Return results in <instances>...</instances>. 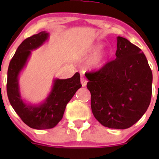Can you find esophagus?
Wrapping results in <instances>:
<instances>
[{
    "label": "esophagus",
    "instance_id": "1",
    "mask_svg": "<svg viewBox=\"0 0 159 159\" xmlns=\"http://www.w3.org/2000/svg\"><path fill=\"white\" fill-rule=\"evenodd\" d=\"M87 82L88 81L85 78H81V85H82V87H85V86L87 85Z\"/></svg>",
    "mask_w": 159,
    "mask_h": 159
}]
</instances>
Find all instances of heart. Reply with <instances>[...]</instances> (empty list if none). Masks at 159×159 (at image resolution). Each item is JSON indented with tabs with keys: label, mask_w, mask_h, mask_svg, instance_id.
I'll use <instances>...</instances> for the list:
<instances>
[{
	"label": "heart",
	"mask_w": 159,
	"mask_h": 159,
	"mask_svg": "<svg viewBox=\"0 0 159 159\" xmlns=\"http://www.w3.org/2000/svg\"><path fill=\"white\" fill-rule=\"evenodd\" d=\"M102 44H96V45L93 46V47L89 49V51L86 52V58H89V57L96 54V55H96L94 56V57H91L89 61L88 65H89L90 68H92V69H100L107 63L108 59L110 58L111 51L109 50H105V51H102L97 54L98 51L102 48Z\"/></svg>",
	"instance_id": "heart-1"
}]
</instances>
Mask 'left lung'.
Wrapping results in <instances>:
<instances>
[{"label":"left lung","mask_w":159,"mask_h":159,"mask_svg":"<svg viewBox=\"0 0 159 159\" xmlns=\"http://www.w3.org/2000/svg\"><path fill=\"white\" fill-rule=\"evenodd\" d=\"M116 58L85 75L94 118L105 127L125 129L145 113L152 98V72L142 50L117 37Z\"/></svg>","instance_id":"1"}]
</instances>
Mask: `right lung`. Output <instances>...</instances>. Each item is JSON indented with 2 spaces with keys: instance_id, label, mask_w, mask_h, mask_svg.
I'll return each mask as SVG.
<instances>
[{
  "instance_id": "1",
  "label": "right lung",
  "mask_w": 159,
  "mask_h": 159,
  "mask_svg": "<svg viewBox=\"0 0 159 159\" xmlns=\"http://www.w3.org/2000/svg\"><path fill=\"white\" fill-rule=\"evenodd\" d=\"M49 38L41 31L28 38L19 45L9 64L7 93L11 106L22 121L31 129L42 130L55 127L62 119L66 105L81 87L78 72L67 79H54L52 89L45 100L38 105L28 104L22 99L19 75L27 65L31 51L41 47Z\"/></svg>"
}]
</instances>
